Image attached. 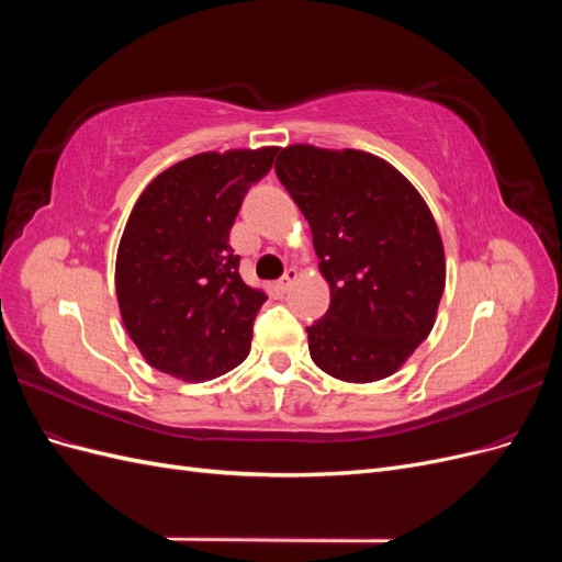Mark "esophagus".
I'll use <instances>...</instances> for the list:
<instances>
[{"label": "esophagus", "instance_id": "obj_1", "mask_svg": "<svg viewBox=\"0 0 562 562\" xmlns=\"http://www.w3.org/2000/svg\"><path fill=\"white\" fill-rule=\"evenodd\" d=\"M297 277H300V271H297V269H288L285 274H283V279H279V288H281V291H283V293H285V291H291L293 283L297 281Z\"/></svg>", "mask_w": 562, "mask_h": 562}]
</instances>
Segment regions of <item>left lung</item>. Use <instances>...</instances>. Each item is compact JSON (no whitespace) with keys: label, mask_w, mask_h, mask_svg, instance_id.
<instances>
[{"label":"left lung","mask_w":562,"mask_h":562,"mask_svg":"<svg viewBox=\"0 0 562 562\" xmlns=\"http://www.w3.org/2000/svg\"><path fill=\"white\" fill-rule=\"evenodd\" d=\"M277 176L307 217L330 307L307 328L312 361L342 382L394 375L429 337L446 250L427 201L361 149L288 145Z\"/></svg>","instance_id":"1"}]
</instances>
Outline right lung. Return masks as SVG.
I'll list each match as a JSON object with an SVG mask.
<instances>
[{
  "label": "right lung",
  "mask_w": 562,
  "mask_h": 562,
  "mask_svg": "<svg viewBox=\"0 0 562 562\" xmlns=\"http://www.w3.org/2000/svg\"><path fill=\"white\" fill-rule=\"evenodd\" d=\"M277 151H201L166 168L135 201L116 250V302L133 345L166 375L206 382L250 351L267 293L241 279L229 229Z\"/></svg>",
  "instance_id": "1"
}]
</instances>
